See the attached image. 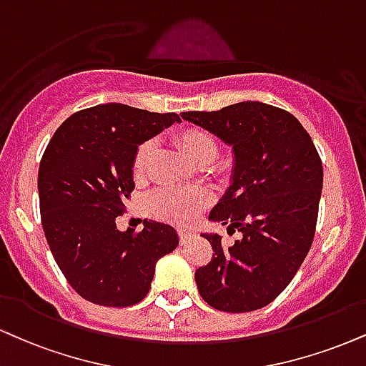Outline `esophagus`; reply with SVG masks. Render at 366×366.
Segmentation results:
<instances>
[{"mask_svg": "<svg viewBox=\"0 0 366 366\" xmlns=\"http://www.w3.org/2000/svg\"><path fill=\"white\" fill-rule=\"evenodd\" d=\"M192 237H194V233L189 232V230H180L179 232V239H180V244H187V242H191Z\"/></svg>", "mask_w": 366, "mask_h": 366, "instance_id": "1", "label": "esophagus"}]
</instances>
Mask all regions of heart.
Here are the masks:
<instances>
[{
  "label": "heart",
  "instance_id": "1",
  "mask_svg": "<svg viewBox=\"0 0 366 366\" xmlns=\"http://www.w3.org/2000/svg\"><path fill=\"white\" fill-rule=\"evenodd\" d=\"M177 143L186 153L192 164L199 167H208L213 164L218 155V144L213 136L197 127L180 131L177 134ZM157 141L147 139L139 144L133 158V175L136 180L147 177V172L155 155ZM211 202V192L208 189H158L148 197L149 213L165 222L175 225H189L197 218L201 209Z\"/></svg>",
  "mask_w": 366,
  "mask_h": 366
}]
</instances>
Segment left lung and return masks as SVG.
<instances>
[{
  "label": "left lung",
  "instance_id": "1",
  "mask_svg": "<svg viewBox=\"0 0 366 366\" xmlns=\"http://www.w3.org/2000/svg\"><path fill=\"white\" fill-rule=\"evenodd\" d=\"M184 121L232 147L230 187L211 209V222L239 230L223 247L202 233L213 259L194 278L208 305L242 314L269 305L283 292L315 235L322 194V162L297 117L262 102H239L211 112H182Z\"/></svg>",
  "mask_w": 366,
  "mask_h": 366
}]
</instances>
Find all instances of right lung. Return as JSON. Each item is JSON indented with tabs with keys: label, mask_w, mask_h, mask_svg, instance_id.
Masks as SVG:
<instances>
[{
	"label": "right lung",
	"mask_w": 366,
	"mask_h": 366,
	"mask_svg": "<svg viewBox=\"0 0 366 366\" xmlns=\"http://www.w3.org/2000/svg\"><path fill=\"white\" fill-rule=\"evenodd\" d=\"M124 104H100L57 127L39 167L46 240L73 290L104 307L147 297L157 261L179 245L174 227L144 219L143 230H117L134 189L133 158L143 141L179 122Z\"/></svg>",
	"instance_id": "obj_1"
}]
</instances>
